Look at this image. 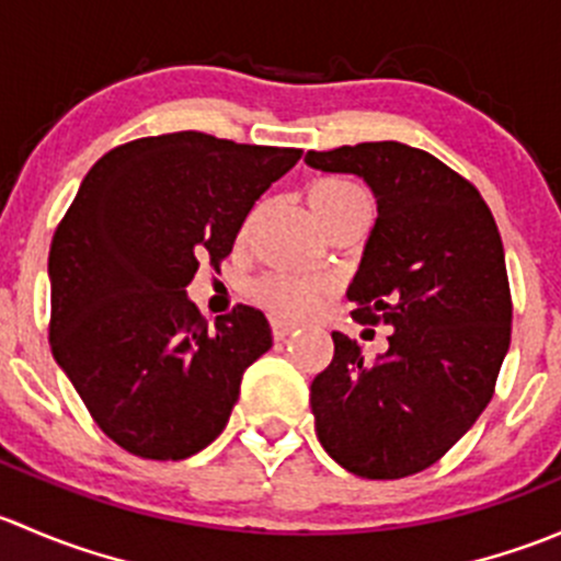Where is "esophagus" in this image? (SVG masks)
<instances>
[{"label": "esophagus", "mask_w": 561, "mask_h": 561, "mask_svg": "<svg viewBox=\"0 0 561 561\" xmlns=\"http://www.w3.org/2000/svg\"><path fill=\"white\" fill-rule=\"evenodd\" d=\"M293 331H296V325H293V322H285V320H274V322H271V333H274L276 342H285V339L290 336Z\"/></svg>", "instance_id": "34e87169"}]
</instances>
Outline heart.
Masks as SVG:
<instances>
[{
	"instance_id": "heart-1",
	"label": "heart",
	"mask_w": 561,
	"mask_h": 561,
	"mask_svg": "<svg viewBox=\"0 0 561 561\" xmlns=\"http://www.w3.org/2000/svg\"><path fill=\"white\" fill-rule=\"evenodd\" d=\"M307 203L325 233L333 225L344 222V219L369 217L371 211L369 192L355 184V181L339 179V175L314 179L307 186ZM252 296L271 314L298 320V317L312 314L325 301L328 282L301 279V276L290 274H265L254 282Z\"/></svg>"
}]
</instances>
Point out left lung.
I'll return each mask as SVG.
<instances>
[{
	"mask_svg": "<svg viewBox=\"0 0 561 561\" xmlns=\"http://www.w3.org/2000/svg\"><path fill=\"white\" fill-rule=\"evenodd\" d=\"M304 162L358 175L375 195L347 298L355 317L393 328L377 360L331 333L333 360L309 399L317 439L358 478H407L448 454L494 396L513 320L500 230L467 179L407 144L307 151Z\"/></svg>",
	"mask_w": 561,
	"mask_h": 561,
	"instance_id": "8db88e82",
	"label": "left lung"
}]
</instances>
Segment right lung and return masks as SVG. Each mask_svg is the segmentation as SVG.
I'll return each instance as SVG.
<instances>
[{
  "mask_svg": "<svg viewBox=\"0 0 561 561\" xmlns=\"http://www.w3.org/2000/svg\"><path fill=\"white\" fill-rule=\"evenodd\" d=\"M301 149L203 133L107 151L78 186L48 254L50 350L94 423L133 456L181 461L222 434L247 366L274 339L260 309L214 328L186 296L228 257L254 201Z\"/></svg>",
  "mask_w": 561,
  "mask_h": 561,
  "instance_id": "obj_1",
  "label": "right lung"
}]
</instances>
